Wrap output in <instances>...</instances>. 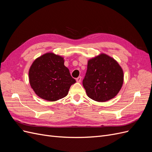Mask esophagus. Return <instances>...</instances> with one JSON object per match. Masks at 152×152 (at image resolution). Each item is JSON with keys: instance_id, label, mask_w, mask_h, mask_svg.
<instances>
[{"instance_id": "34e87169", "label": "esophagus", "mask_w": 152, "mask_h": 152, "mask_svg": "<svg viewBox=\"0 0 152 152\" xmlns=\"http://www.w3.org/2000/svg\"><path fill=\"white\" fill-rule=\"evenodd\" d=\"M81 80H82V77H78L76 78V81L77 82H81Z\"/></svg>"}]
</instances>
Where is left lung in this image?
<instances>
[{"label":"left lung","mask_w":152,"mask_h":152,"mask_svg":"<svg viewBox=\"0 0 152 152\" xmlns=\"http://www.w3.org/2000/svg\"><path fill=\"white\" fill-rule=\"evenodd\" d=\"M123 80V71L118 63L101 53L88 61L82 83L88 97L97 102H106L118 94Z\"/></svg>","instance_id":"1"}]
</instances>
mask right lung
I'll return each mask as SVG.
<instances>
[{"label":"right lung","instance_id":"1","mask_svg":"<svg viewBox=\"0 0 152 152\" xmlns=\"http://www.w3.org/2000/svg\"><path fill=\"white\" fill-rule=\"evenodd\" d=\"M29 80L36 95L48 101L66 96L70 86L76 82L64 65V58L53 53H46L33 61Z\"/></svg>","mask_w":152,"mask_h":152}]
</instances>
